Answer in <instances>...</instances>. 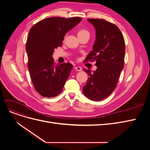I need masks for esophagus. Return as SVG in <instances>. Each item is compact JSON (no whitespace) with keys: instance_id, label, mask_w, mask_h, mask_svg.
Returning <instances> with one entry per match:
<instances>
[{"instance_id":"1","label":"esophagus","mask_w":150,"mask_h":150,"mask_svg":"<svg viewBox=\"0 0 150 150\" xmlns=\"http://www.w3.org/2000/svg\"><path fill=\"white\" fill-rule=\"evenodd\" d=\"M75 69H76L77 71H81L83 70L82 68H81V67H79V66H76V67H75Z\"/></svg>"}]
</instances>
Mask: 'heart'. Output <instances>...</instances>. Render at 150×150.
<instances>
[{"label": "heart", "mask_w": 150, "mask_h": 150, "mask_svg": "<svg viewBox=\"0 0 150 150\" xmlns=\"http://www.w3.org/2000/svg\"><path fill=\"white\" fill-rule=\"evenodd\" d=\"M84 35H89V33L88 30H86L85 29H80L78 31V38L81 37V36H83Z\"/></svg>", "instance_id": "b5f03b06"}]
</instances>
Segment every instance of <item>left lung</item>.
I'll use <instances>...</instances> for the list:
<instances>
[{
  "mask_svg": "<svg viewBox=\"0 0 150 150\" xmlns=\"http://www.w3.org/2000/svg\"><path fill=\"white\" fill-rule=\"evenodd\" d=\"M96 29V39L92 51L84 62L96 61L97 69L93 73L84 69L89 78L83 90L93 101L106 98L116 87L125 64V42L117 27L104 19H89Z\"/></svg>",
  "mask_w": 150,
  "mask_h": 150,
  "instance_id": "left-lung-1",
  "label": "left lung"
}]
</instances>
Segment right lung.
<instances>
[{
	"mask_svg": "<svg viewBox=\"0 0 150 150\" xmlns=\"http://www.w3.org/2000/svg\"><path fill=\"white\" fill-rule=\"evenodd\" d=\"M79 17H53L32 27L26 42L28 67L34 87L43 97L59 94L72 66L69 62L56 65L52 57L54 49L62 46L65 34L81 21Z\"/></svg>",
	"mask_w": 150,
	"mask_h": 150,
	"instance_id": "add662e5",
	"label": "right lung"
}]
</instances>
